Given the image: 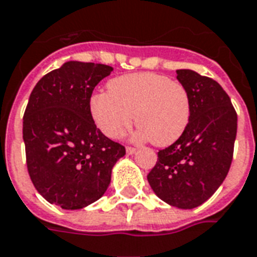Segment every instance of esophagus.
<instances>
[{
    "instance_id": "obj_1",
    "label": "esophagus",
    "mask_w": 257,
    "mask_h": 257,
    "mask_svg": "<svg viewBox=\"0 0 257 257\" xmlns=\"http://www.w3.org/2000/svg\"><path fill=\"white\" fill-rule=\"evenodd\" d=\"M136 148H132V147H126V154L128 155H135L136 154Z\"/></svg>"
}]
</instances>
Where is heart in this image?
<instances>
[{"label": "heart", "instance_id": "obj_1", "mask_svg": "<svg viewBox=\"0 0 257 257\" xmlns=\"http://www.w3.org/2000/svg\"><path fill=\"white\" fill-rule=\"evenodd\" d=\"M90 113L101 132L118 139L132 125L136 142L159 147L175 143L185 133L191 115L187 90L182 83L155 72H135L113 78L107 91L90 98Z\"/></svg>", "mask_w": 257, "mask_h": 257}]
</instances>
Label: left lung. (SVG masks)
Returning a JSON list of instances; mask_svg holds the SVG:
<instances>
[{
    "mask_svg": "<svg viewBox=\"0 0 257 257\" xmlns=\"http://www.w3.org/2000/svg\"><path fill=\"white\" fill-rule=\"evenodd\" d=\"M176 74L189 93V125L172 146L158 152L147 179L162 201L194 209L206 202L228 175L237 114L220 83L193 70H176Z\"/></svg>",
    "mask_w": 257,
    "mask_h": 257,
    "instance_id": "1",
    "label": "left lung"
}]
</instances>
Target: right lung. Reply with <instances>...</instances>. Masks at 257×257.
Masks as SVG:
<instances>
[{
	"label": "right lung",
	"instance_id": "obj_1",
	"mask_svg": "<svg viewBox=\"0 0 257 257\" xmlns=\"http://www.w3.org/2000/svg\"><path fill=\"white\" fill-rule=\"evenodd\" d=\"M111 71L106 64L70 60L43 76L29 95L23 118L29 176L43 198L66 210L101 198L125 155L90 113L94 87Z\"/></svg>",
	"mask_w": 257,
	"mask_h": 257
}]
</instances>
